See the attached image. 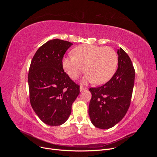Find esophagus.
Listing matches in <instances>:
<instances>
[{"mask_svg":"<svg viewBox=\"0 0 157 157\" xmlns=\"http://www.w3.org/2000/svg\"><path fill=\"white\" fill-rule=\"evenodd\" d=\"M86 90V88L83 87V86H80V92H82V90Z\"/></svg>","mask_w":157,"mask_h":157,"instance_id":"obj_1","label":"esophagus"}]
</instances>
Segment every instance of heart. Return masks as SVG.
Segmentation results:
<instances>
[{"label": "heart", "mask_w": 157, "mask_h": 157, "mask_svg": "<svg viewBox=\"0 0 157 157\" xmlns=\"http://www.w3.org/2000/svg\"><path fill=\"white\" fill-rule=\"evenodd\" d=\"M73 56L63 58V68L73 80L78 78L85 71L84 81L102 84L110 80L117 68L116 52L110 47L92 44L80 45L73 50Z\"/></svg>", "instance_id": "heart-1"}]
</instances>
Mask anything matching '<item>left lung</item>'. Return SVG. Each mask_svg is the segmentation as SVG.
Segmentation results:
<instances>
[{"label":"left lung","instance_id":"8db88e82","mask_svg":"<svg viewBox=\"0 0 157 157\" xmlns=\"http://www.w3.org/2000/svg\"><path fill=\"white\" fill-rule=\"evenodd\" d=\"M118 69L102 86L90 88L92 98L88 113L93 125L109 129L119 122L130 107L134 85L135 70L130 57L121 48L117 50Z\"/></svg>","mask_w":157,"mask_h":157}]
</instances>
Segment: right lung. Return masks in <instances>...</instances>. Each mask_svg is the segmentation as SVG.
Listing matches in <instances>:
<instances>
[{
  "label": "right lung",
  "mask_w": 157,
  "mask_h": 157,
  "mask_svg": "<svg viewBox=\"0 0 157 157\" xmlns=\"http://www.w3.org/2000/svg\"><path fill=\"white\" fill-rule=\"evenodd\" d=\"M73 44L60 39L46 42L32 59L28 75L32 108L40 119L52 126L67 121L80 86L64 72L62 59Z\"/></svg>",
  "instance_id": "right-lung-1"
}]
</instances>
